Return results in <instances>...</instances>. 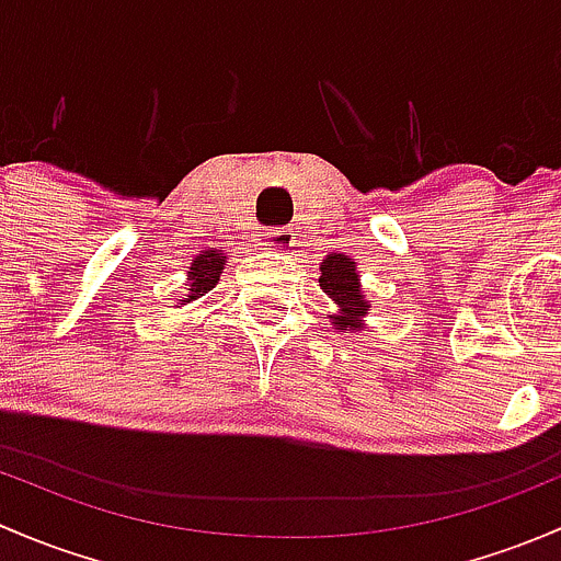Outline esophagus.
Listing matches in <instances>:
<instances>
[{
  "instance_id": "obj_1",
  "label": "esophagus",
  "mask_w": 561,
  "mask_h": 561,
  "mask_svg": "<svg viewBox=\"0 0 561 561\" xmlns=\"http://www.w3.org/2000/svg\"><path fill=\"white\" fill-rule=\"evenodd\" d=\"M259 251H288L294 245V234L288 229H270L256 238Z\"/></svg>"
}]
</instances>
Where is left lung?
Returning <instances> with one entry per match:
<instances>
[{
    "mask_svg": "<svg viewBox=\"0 0 561 561\" xmlns=\"http://www.w3.org/2000/svg\"><path fill=\"white\" fill-rule=\"evenodd\" d=\"M319 286L329 299L337 305V313L329 316L337 329H362V319L367 316V299L362 294L356 262H351L345 253H329L321 262Z\"/></svg>",
    "mask_w": 561,
    "mask_h": 561,
    "instance_id": "left-lung-1",
    "label": "left lung"
}]
</instances>
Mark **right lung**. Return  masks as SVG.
<instances>
[{
  "label": "right lung",
  "instance_id": "1",
  "mask_svg": "<svg viewBox=\"0 0 561 561\" xmlns=\"http://www.w3.org/2000/svg\"><path fill=\"white\" fill-rule=\"evenodd\" d=\"M224 262H227V256H221L218 251H202L192 262V267H188V294L178 305L194 302V299L205 297L210 288H216L218 278H221Z\"/></svg>",
  "mask_w": 561,
  "mask_h": 561
}]
</instances>
